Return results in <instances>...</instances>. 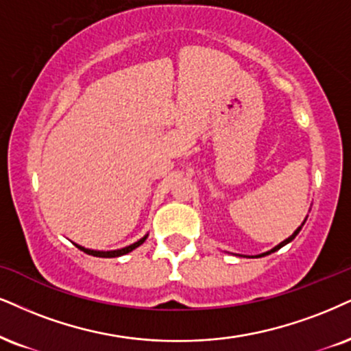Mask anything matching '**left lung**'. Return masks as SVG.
<instances>
[{"label": "left lung", "instance_id": "left-lung-1", "mask_svg": "<svg viewBox=\"0 0 351 351\" xmlns=\"http://www.w3.org/2000/svg\"><path fill=\"white\" fill-rule=\"evenodd\" d=\"M304 223H306V219H304ZM304 223H302V224H301V226H300V228H298V229H296V231H295V232H293V234L288 237V239H285L283 242H280V244H278V245H275V247H274V249H271V250H268V252H263V254H261V255H255V258H258V257H263V255H268V254L275 252V250H278V249H281V247H283V245H287V244H288V242H291V241H293V239H295V237L298 236V232H300V231H301V228H302V226H304Z\"/></svg>", "mask_w": 351, "mask_h": 351}]
</instances>
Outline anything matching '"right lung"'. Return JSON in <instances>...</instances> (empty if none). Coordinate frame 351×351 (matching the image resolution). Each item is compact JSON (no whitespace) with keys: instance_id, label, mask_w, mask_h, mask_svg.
Listing matches in <instances>:
<instances>
[{"instance_id":"add662e5","label":"right lung","mask_w":351,"mask_h":351,"mask_svg":"<svg viewBox=\"0 0 351 351\" xmlns=\"http://www.w3.org/2000/svg\"><path fill=\"white\" fill-rule=\"evenodd\" d=\"M146 237H148V234H146L145 237H141L140 241H136V242H133V244L127 245V247H123V249H117V250H93V249H86V247H83V245H77V244H75V245H76L77 249L83 250V252L89 254V255H94V257L110 258V257H120V255H125V254L132 252V250H135L136 247H140V245L143 244V242L146 241Z\"/></svg>"}]
</instances>
